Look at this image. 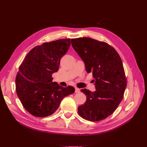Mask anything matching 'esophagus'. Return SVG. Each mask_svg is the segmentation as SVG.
<instances>
[{"mask_svg": "<svg viewBox=\"0 0 147 147\" xmlns=\"http://www.w3.org/2000/svg\"><path fill=\"white\" fill-rule=\"evenodd\" d=\"M80 92V89L78 88H75V92L78 93V92Z\"/></svg>", "mask_w": 147, "mask_h": 147, "instance_id": "1", "label": "esophagus"}]
</instances>
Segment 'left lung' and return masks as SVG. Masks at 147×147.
I'll list each match as a JSON object with an SVG mask.
<instances>
[{
    "label": "left lung",
    "instance_id": "obj_1",
    "mask_svg": "<svg viewBox=\"0 0 147 147\" xmlns=\"http://www.w3.org/2000/svg\"><path fill=\"white\" fill-rule=\"evenodd\" d=\"M71 43L85 64L86 72L92 73L96 90H81L86 101L78 107V114L89 121H101L115 112L123 98L127 80L121 59L104 42L82 37L71 39Z\"/></svg>",
    "mask_w": 147,
    "mask_h": 147
}]
</instances>
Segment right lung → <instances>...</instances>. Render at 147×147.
<instances>
[{
  "mask_svg": "<svg viewBox=\"0 0 147 147\" xmlns=\"http://www.w3.org/2000/svg\"><path fill=\"white\" fill-rule=\"evenodd\" d=\"M70 45V39L46 42L32 48L20 66L15 80L17 95L28 112L36 117L54 113L64 97L75 88L53 82L52 74L59 70L60 60Z\"/></svg>",
  "mask_w": 147,
  "mask_h": 147,
  "instance_id": "right-lung-1",
  "label": "right lung"
}]
</instances>
